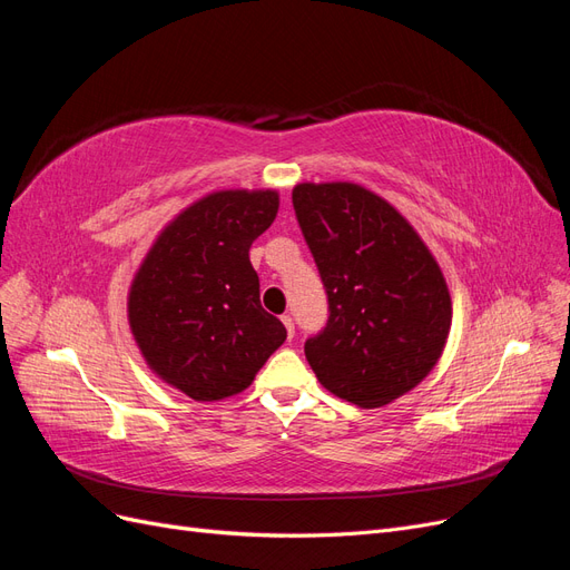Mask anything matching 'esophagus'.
Listing matches in <instances>:
<instances>
[{
	"label": "esophagus",
	"mask_w": 570,
	"mask_h": 570,
	"mask_svg": "<svg viewBox=\"0 0 570 570\" xmlns=\"http://www.w3.org/2000/svg\"><path fill=\"white\" fill-rule=\"evenodd\" d=\"M281 321H283V325L287 327V337H289V340L295 337V321H292V316H289V314H283Z\"/></svg>",
	"instance_id": "1"
}]
</instances>
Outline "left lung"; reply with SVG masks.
Instances as JSON below:
<instances>
[{
	"mask_svg": "<svg viewBox=\"0 0 570 570\" xmlns=\"http://www.w3.org/2000/svg\"><path fill=\"white\" fill-rule=\"evenodd\" d=\"M292 206L327 295V323L304 342L318 383L375 409L433 371L452 325L438 262L409 220L354 183H302Z\"/></svg>",
	"mask_w": 570,
	"mask_h": 570,
	"instance_id": "obj_1",
	"label": "left lung"
}]
</instances>
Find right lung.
I'll use <instances>...</instances> for the list:
<instances>
[{"label": "right lung", "mask_w": 570, "mask_h": 570, "mask_svg": "<svg viewBox=\"0 0 570 570\" xmlns=\"http://www.w3.org/2000/svg\"><path fill=\"white\" fill-rule=\"evenodd\" d=\"M278 214L273 189L206 195L164 228L128 295L149 368L195 402L243 392L287 337L258 299L254 239Z\"/></svg>", "instance_id": "obj_1"}]
</instances>
